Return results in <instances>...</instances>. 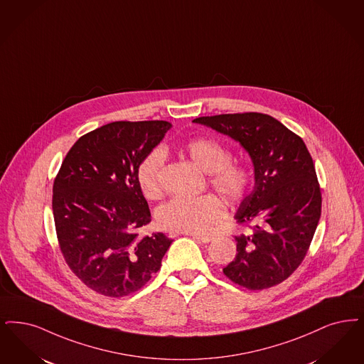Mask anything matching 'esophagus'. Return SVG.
<instances>
[{
    "instance_id": "esophagus-1",
    "label": "esophagus",
    "mask_w": 364,
    "mask_h": 364,
    "mask_svg": "<svg viewBox=\"0 0 364 364\" xmlns=\"http://www.w3.org/2000/svg\"><path fill=\"white\" fill-rule=\"evenodd\" d=\"M189 235L193 237L195 240L200 241V242H204V244H208V242H211V241L214 240V237H211V235H203V234H189Z\"/></svg>"
}]
</instances>
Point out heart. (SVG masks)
Masks as SVG:
<instances>
[{
	"label": "heart",
	"mask_w": 364,
	"mask_h": 364,
	"mask_svg": "<svg viewBox=\"0 0 364 364\" xmlns=\"http://www.w3.org/2000/svg\"><path fill=\"white\" fill-rule=\"evenodd\" d=\"M189 159L208 173V183L228 202L238 203L250 192L255 172L245 162L233 161L228 146L214 138H196L186 145ZM166 153L162 146L150 150L136 168V183L144 196L156 200L162 193L160 176ZM226 215L223 200L213 193L198 198L176 196L162 204L157 220L164 229L180 233H210Z\"/></svg>",
	"instance_id": "heart-1"
}]
</instances>
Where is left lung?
Here are the masks:
<instances>
[{
    "label": "left lung",
    "mask_w": 364,
    "mask_h": 364,
    "mask_svg": "<svg viewBox=\"0 0 364 364\" xmlns=\"http://www.w3.org/2000/svg\"><path fill=\"white\" fill-rule=\"evenodd\" d=\"M192 122L238 141L255 166V189L235 214L247 233L235 237L237 255L223 274L247 290L277 286L304 262L321 217L320 183L305 142L260 112Z\"/></svg>",
    "instance_id": "1"
}]
</instances>
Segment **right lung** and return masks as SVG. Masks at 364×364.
<instances>
[{"label": "right lung", "instance_id": "1", "mask_svg": "<svg viewBox=\"0 0 364 364\" xmlns=\"http://www.w3.org/2000/svg\"><path fill=\"white\" fill-rule=\"evenodd\" d=\"M172 127L165 120L112 122L82 135L53 186L59 249L75 277L104 296L141 290L171 247L165 234L139 237L150 210L136 168Z\"/></svg>", "mask_w": 364, "mask_h": 364}]
</instances>
